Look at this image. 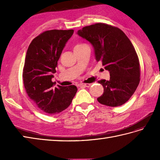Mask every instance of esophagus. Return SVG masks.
Listing matches in <instances>:
<instances>
[{
	"instance_id": "obj_1",
	"label": "esophagus",
	"mask_w": 160,
	"mask_h": 160,
	"mask_svg": "<svg viewBox=\"0 0 160 160\" xmlns=\"http://www.w3.org/2000/svg\"><path fill=\"white\" fill-rule=\"evenodd\" d=\"M91 86V84H79V87H89Z\"/></svg>"
}]
</instances>
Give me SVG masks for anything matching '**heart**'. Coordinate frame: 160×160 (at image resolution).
<instances>
[{"label": "heart", "instance_id": "obj_1", "mask_svg": "<svg viewBox=\"0 0 160 160\" xmlns=\"http://www.w3.org/2000/svg\"><path fill=\"white\" fill-rule=\"evenodd\" d=\"M85 45V44H78V45H76V46H75V47H80V46H82V45Z\"/></svg>", "mask_w": 160, "mask_h": 160}]
</instances>
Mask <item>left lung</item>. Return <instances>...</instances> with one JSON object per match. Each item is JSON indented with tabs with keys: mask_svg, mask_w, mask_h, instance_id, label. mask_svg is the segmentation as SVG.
I'll return each instance as SVG.
<instances>
[{
	"mask_svg": "<svg viewBox=\"0 0 160 160\" xmlns=\"http://www.w3.org/2000/svg\"><path fill=\"white\" fill-rule=\"evenodd\" d=\"M77 33L91 43L97 62L110 73L109 80L98 81L104 93L98 101L108 107L127 102L140 80V62L130 40L120 29L104 23L86 26Z\"/></svg>",
	"mask_w": 160,
	"mask_h": 160,
	"instance_id": "left-lung-1",
	"label": "left lung"
}]
</instances>
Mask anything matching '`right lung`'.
<instances>
[{
	"label": "right lung",
	"instance_id": "right-lung-1",
	"mask_svg": "<svg viewBox=\"0 0 160 160\" xmlns=\"http://www.w3.org/2000/svg\"><path fill=\"white\" fill-rule=\"evenodd\" d=\"M73 33V29L45 31L32 40L27 52L24 87L33 102L46 113L53 115L66 109L77 92L74 85L54 88L52 81L58 60Z\"/></svg>",
	"mask_w": 160,
	"mask_h": 160
}]
</instances>
